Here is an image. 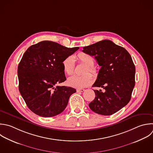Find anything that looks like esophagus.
<instances>
[{
  "label": "esophagus",
  "mask_w": 153,
  "mask_h": 153,
  "mask_svg": "<svg viewBox=\"0 0 153 153\" xmlns=\"http://www.w3.org/2000/svg\"><path fill=\"white\" fill-rule=\"evenodd\" d=\"M84 91H85L84 89H77L76 90V92H83Z\"/></svg>",
  "instance_id": "esophagus-1"
}]
</instances>
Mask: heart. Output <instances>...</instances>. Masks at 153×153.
Instances as JSON below:
<instances>
[{"label": "heart", "instance_id": "1", "mask_svg": "<svg viewBox=\"0 0 153 153\" xmlns=\"http://www.w3.org/2000/svg\"><path fill=\"white\" fill-rule=\"evenodd\" d=\"M75 57L79 63L85 65L82 70V74H84L80 76L73 75L68 78L67 84L68 85L74 88H82L90 85L93 81L92 76L87 72L90 73L94 76H96L98 74V71L94 66L95 60L91 55L87 53L80 52ZM62 64L65 74L70 75L74 73L75 60L73 56H69L66 57L63 60Z\"/></svg>", "mask_w": 153, "mask_h": 153}]
</instances>
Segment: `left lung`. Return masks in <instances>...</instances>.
I'll use <instances>...</instances> for the list:
<instances>
[{"instance_id":"1","label":"left lung","mask_w":153,"mask_h":153,"mask_svg":"<svg viewBox=\"0 0 153 153\" xmlns=\"http://www.w3.org/2000/svg\"><path fill=\"white\" fill-rule=\"evenodd\" d=\"M83 52L94 56L101 66L93 87L96 97L89 103L94 112L112 115L125 106L131 99L135 84V66L128 51L110 40H103L83 48Z\"/></svg>"}]
</instances>
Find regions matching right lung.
<instances>
[{"label":"right lung","instance_id":"obj_1","mask_svg":"<svg viewBox=\"0 0 153 153\" xmlns=\"http://www.w3.org/2000/svg\"><path fill=\"white\" fill-rule=\"evenodd\" d=\"M78 49L44 41L30 46L25 53L18 66L19 88L33 112L51 117L65 110L76 90L57 85L66 80L62 63Z\"/></svg>","mask_w":153,"mask_h":153}]
</instances>
